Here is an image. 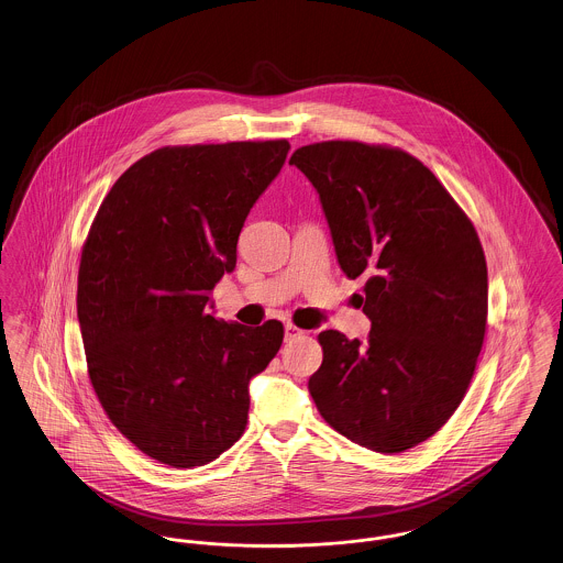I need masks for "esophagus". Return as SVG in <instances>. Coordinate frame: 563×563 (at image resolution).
Wrapping results in <instances>:
<instances>
[{
  "label": "esophagus",
  "mask_w": 563,
  "mask_h": 563,
  "mask_svg": "<svg viewBox=\"0 0 563 563\" xmlns=\"http://www.w3.org/2000/svg\"><path fill=\"white\" fill-rule=\"evenodd\" d=\"M301 335H303V331L299 327H295L294 322L285 324V340H297Z\"/></svg>",
  "instance_id": "obj_1"
}]
</instances>
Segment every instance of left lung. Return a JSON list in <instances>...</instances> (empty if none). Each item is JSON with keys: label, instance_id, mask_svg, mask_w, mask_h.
I'll return each instance as SVG.
<instances>
[{"label": "left lung", "instance_id": "1", "mask_svg": "<svg viewBox=\"0 0 563 563\" xmlns=\"http://www.w3.org/2000/svg\"><path fill=\"white\" fill-rule=\"evenodd\" d=\"M319 191L340 268L365 276L367 342L322 331L308 390L324 422L379 454L441 429L464 399L487 322L477 230L418 158L390 145L322 141L295 150Z\"/></svg>", "mask_w": 563, "mask_h": 563}]
</instances>
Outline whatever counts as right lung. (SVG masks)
<instances>
[{"instance_id":"obj_1","label":"right lung","mask_w":563,"mask_h":563,"mask_svg":"<svg viewBox=\"0 0 563 563\" xmlns=\"http://www.w3.org/2000/svg\"><path fill=\"white\" fill-rule=\"evenodd\" d=\"M289 147L166 145L126 168L92 219L78 272L88 377L111 424L162 464L202 466L230 450L249 379L280 350L283 322L217 321L207 306Z\"/></svg>"}]
</instances>
